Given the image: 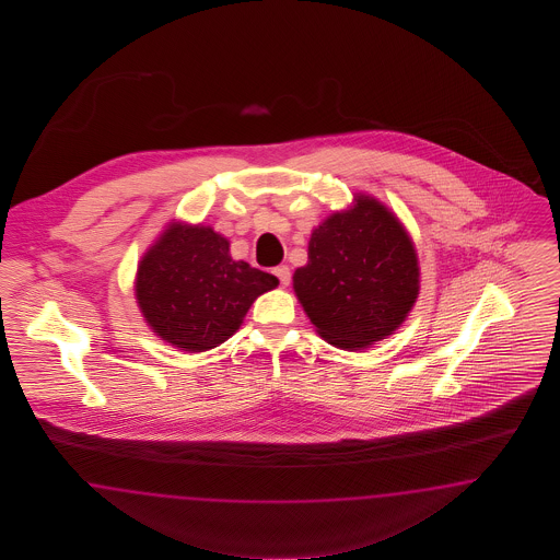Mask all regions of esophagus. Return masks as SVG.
Instances as JSON below:
<instances>
[{"mask_svg":"<svg viewBox=\"0 0 560 560\" xmlns=\"http://www.w3.org/2000/svg\"><path fill=\"white\" fill-rule=\"evenodd\" d=\"M272 272L277 275V279L281 281V285H289V281H291V271H289L288 265H279V267H277Z\"/></svg>","mask_w":560,"mask_h":560,"instance_id":"obj_1","label":"esophagus"}]
</instances>
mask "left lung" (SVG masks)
I'll list each match as a JSON object with an SVG mask.
<instances>
[{
	"label": "left lung",
	"instance_id": "8db88e82",
	"mask_svg": "<svg viewBox=\"0 0 560 560\" xmlns=\"http://www.w3.org/2000/svg\"><path fill=\"white\" fill-rule=\"evenodd\" d=\"M293 289L324 340L359 351L405 323L419 295L417 253L386 205L357 195L312 232Z\"/></svg>",
	"mask_w": 560,
	"mask_h": 560
}]
</instances>
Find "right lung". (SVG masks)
Listing matches in <instances>:
<instances>
[{
    "instance_id": "obj_1",
    "label": "right lung",
    "mask_w": 560,
    "mask_h": 560,
    "mask_svg": "<svg viewBox=\"0 0 560 560\" xmlns=\"http://www.w3.org/2000/svg\"><path fill=\"white\" fill-rule=\"evenodd\" d=\"M279 285L230 256V242L209 225L170 223L137 269L136 298L153 332L201 353L230 339L256 298Z\"/></svg>"
}]
</instances>
